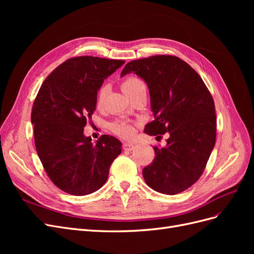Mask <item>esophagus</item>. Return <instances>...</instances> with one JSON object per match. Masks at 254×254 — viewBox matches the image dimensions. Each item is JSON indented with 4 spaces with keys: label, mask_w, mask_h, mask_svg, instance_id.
Instances as JSON below:
<instances>
[{
    "label": "esophagus",
    "mask_w": 254,
    "mask_h": 254,
    "mask_svg": "<svg viewBox=\"0 0 254 254\" xmlns=\"http://www.w3.org/2000/svg\"><path fill=\"white\" fill-rule=\"evenodd\" d=\"M123 148L126 151H131L134 149V145L131 143H124L123 144Z\"/></svg>",
    "instance_id": "34e87169"
}]
</instances>
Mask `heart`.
Instances as JSON below:
<instances>
[{
	"mask_svg": "<svg viewBox=\"0 0 254 254\" xmlns=\"http://www.w3.org/2000/svg\"><path fill=\"white\" fill-rule=\"evenodd\" d=\"M144 88H145L144 82L140 78L134 77V76L126 78L124 80V82H123V90L125 91V93L127 95L132 94L133 92L140 90V89H144ZM107 93H108V86H103L101 89H99L98 93H97V98H96L97 105L103 104ZM112 129L114 132H117L118 134L126 136V137L131 136L134 132L133 126L131 124H129V123H127V122L114 123L112 126Z\"/></svg>",
	"mask_w": 254,
	"mask_h": 254,
	"instance_id": "1",
	"label": "heart"
}]
</instances>
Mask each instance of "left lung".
Listing matches in <instances>:
<instances>
[{"label": "left lung", "mask_w": 254, "mask_h": 254, "mask_svg": "<svg viewBox=\"0 0 254 254\" xmlns=\"http://www.w3.org/2000/svg\"><path fill=\"white\" fill-rule=\"evenodd\" d=\"M130 73L141 77L149 90L155 121L144 132L170 134L164 147H153L156 157L144 167V180L159 193H181L199 179L214 148L216 114L212 95L194 68L175 56L130 61L121 76Z\"/></svg>", "instance_id": "8db88e82"}]
</instances>
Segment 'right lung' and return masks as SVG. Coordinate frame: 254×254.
Here are the masks:
<instances>
[{"label":"right lung","mask_w":254,"mask_h":254,"mask_svg":"<svg viewBox=\"0 0 254 254\" xmlns=\"http://www.w3.org/2000/svg\"><path fill=\"white\" fill-rule=\"evenodd\" d=\"M124 64L91 56L68 59L38 92L32 111L37 153L53 183L67 194L84 196L101 189L122 151L117 137L106 134L94 144L83 127L104 80Z\"/></svg>","instance_id":"add662e5"}]
</instances>
